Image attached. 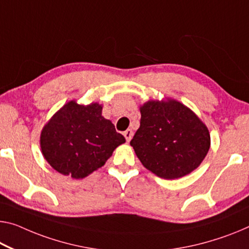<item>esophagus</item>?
<instances>
[{"mask_svg": "<svg viewBox=\"0 0 249 249\" xmlns=\"http://www.w3.org/2000/svg\"><path fill=\"white\" fill-rule=\"evenodd\" d=\"M132 135H133V132H132V130H131V129H128V130H125V131L124 132V136L125 140H127L128 142H129L130 140H131Z\"/></svg>", "mask_w": 249, "mask_h": 249, "instance_id": "esophagus-1", "label": "esophagus"}]
</instances>
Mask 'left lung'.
Here are the masks:
<instances>
[{
	"instance_id": "left-lung-1",
	"label": "left lung",
	"mask_w": 249,
	"mask_h": 249,
	"mask_svg": "<svg viewBox=\"0 0 249 249\" xmlns=\"http://www.w3.org/2000/svg\"><path fill=\"white\" fill-rule=\"evenodd\" d=\"M140 127L130 144L143 167L163 179L194 171L210 148L208 128L181 102L149 100L140 107Z\"/></svg>"
}]
</instances>
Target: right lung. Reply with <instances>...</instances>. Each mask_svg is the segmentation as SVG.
I'll use <instances>...</instances> for the list:
<instances>
[{
	"label": "right lung",
	"instance_id": "1",
	"mask_svg": "<svg viewBox=\"0 0 249 249\" xmlns=\"http://www.w3.org/2000/svg\"><path fill=\"white\" fill-rule=\"evenodd\" d=\"M125 139L102 117V106L74 100L54 113L41 131L42 155L53 169L82 179L101 168Z\"/></svg>",
	"mask_w": 249,
	"mask_h": 249
}]
</instances>
